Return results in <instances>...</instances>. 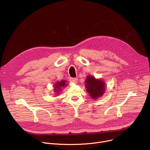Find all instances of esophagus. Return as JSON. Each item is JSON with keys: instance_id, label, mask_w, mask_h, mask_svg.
<instances>
[{"instance_id": "obj_1", "label": "esophagus", "mask_w": 150, "mask_h": 150, "mask_svg": "<svg viewBox=\"0 0 150 150\" xmlns=\"http://www.w3.org/2000/svg\"><path fill=\"white\" fill-rule=\"evenodd\" d=\"M70 81L72 82H76L78 81V79L76 78H71Z\"/></svg>"}]
</instances>
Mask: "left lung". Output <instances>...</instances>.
<instances>
[{
  "instance_id": "1",
  "label": "left lung",
  "mask_w": 150,
  "mask_h": 150,
  "mask_svg": "<svg viewBox=\"0 0 150 150\" xmlns=\"http://www.w3.org/2000/svg\"><path fill=\"white\" fill-rule=\"evenodd\" d=\"M85 82L87 91L93 99H97L104 93L105 84L103 80L96 79L94 77L88 75Z\"/></svg>"
}]
</instances>
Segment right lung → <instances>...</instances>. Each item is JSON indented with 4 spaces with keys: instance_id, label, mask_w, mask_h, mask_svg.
Returning a JSON list of instances; mask_svg holds the SVG:
<instances>
[{
    "instance_id": "obj_1",
    "label": "right lung",
    "mask_w": 150,
    "mask_h": 150,
    "mask_svg": "<svg viewBox=\"0 0 150 150\" xmlns=\"http://www.w3.org/2000/svg\"><path fill=\"white\" fill-rule=\"evenodd\" d=\"M66 86H67V84L66 83V81L62 80L60 81L56 82V84L54 85V91L57 94L59 93L60 91H61L62 88H65Z\"/></svg>"
}]
</instances>
